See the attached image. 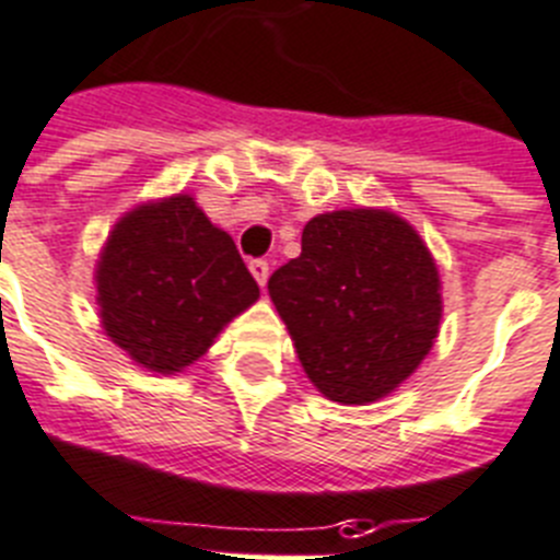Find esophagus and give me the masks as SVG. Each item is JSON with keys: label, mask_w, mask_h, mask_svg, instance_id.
<instances>
[{"label": "esophagus", "mask_w": 560, "mask_h": 560, "mask_svg": "<svg viewBox=\"0 0 560 560\" xmlns=\"http://www.w3.org/2000/svg\"><path fill=\"white\" fill-rule=\"evenodd\" d=\"M248 271L255 275V280L260 285H266V280H269V262L262 260V257H257V260L248 262Z\"/></svg>", "instance_id": "obj_1"}]
</instances>
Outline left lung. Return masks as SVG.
<instances>
[{
    "instance_id": "8db88e82",
    "label": "left lung",
    "mask_w": 560,
    "mask_h": 560,
    "mask_svg": "<svg viewBox=\"0 0 560 560\" xmlns=\"http://www.w3.org/2000/svg\"><path fill=\"white\" fill-rule=\"evenodd\" d=\"M269 294L308 380L342 405L374 402L408 380L442 319L428 246L380 209L312 218L303 252L269 277Z\"/></svg>"
}]
</instances>
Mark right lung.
<instances>
[{
	"label": "right lung",
	"mask_w": 560,
	"mask_h": 560,
	"mask_svg": "<svg viewBox=\"0 0 560 560\" xmlns=\"http://www.w3.org/2000/svg\"><path fill=\"white\" fill-rule=\"evenodd\" d=\"M104 331L143 368L172 374L260 298L226 232L189 195L116 223L95 271Z\"/></svg>",
	"instance_id": "add662e5"
}]
</instances>
